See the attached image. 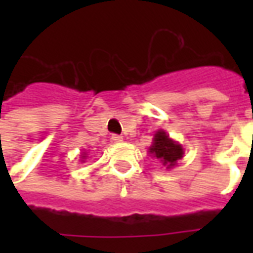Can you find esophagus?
<instances>
[{"instance_id":"esophagus-1","label":"esophagus","mask_w":253,"mask_h":253,"mask_svg":"<svg viewBox=\"0 0 253 253\" xmlns=\"http://www.w3.org/2000/svg\"><path fill=\"white\" fill-rule=\"evenodd\" d=\"M111 139H112V142H122V141H123V137H122V135H118V134H112Z\"/></svg>"}]
</instances>
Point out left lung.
Returning <instances> with one entry per match:
<instances>
[{
  "label": "left lung",
  "instance_id": "1",
  "mask_svg": "<svg viewBox=\"0 0 253 253\" xmlns=\"http://www.w3.org/2000/svg\"><path fill=\"white\" fill-rule=\"evenodd\" d=\"M149 152L153 154V157L159 159L167 168L175 167L177 160H180L184 154L181 145L173 142L163 130L156 132L153 145L149 149Z\"/></svg>",
  "mask_w": 253,
  "mask_h": 253
}]
</instances>
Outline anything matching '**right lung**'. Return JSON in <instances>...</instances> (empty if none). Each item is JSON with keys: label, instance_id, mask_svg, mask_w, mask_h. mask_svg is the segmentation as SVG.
Returning <instances> with one entry per match:
<instances>
[{"label": "right lung", "instance_id": "obj_1", "mask_svg": "<svg viewBox=\"0 0 253 253\" xmlns=\"http://www.w3.org/2000/svg\"><path fill=\"white\" fill-rule=\"evenodd\" d=\"M84 157H85V156H84Z\"/></svg>", "mask_w": 253, "mask_h": 253}]
</instances>
